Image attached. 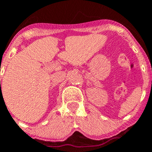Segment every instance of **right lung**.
<instances>
[{
	"label": "right lung",
	"instance_id": "1",
	"mask_svg": "<svg viewBox=\"0 0 152 152\" xmlns=\"http://www.w3.org/2000/svg\"><path fill=\"white\" fill-rule=\"evenodd\" d=\"M0 84H1V81H0Z\"/></svg>",
	"mask_w": 152,
	"mask_h": 152
}]
</instances>
